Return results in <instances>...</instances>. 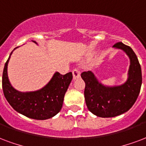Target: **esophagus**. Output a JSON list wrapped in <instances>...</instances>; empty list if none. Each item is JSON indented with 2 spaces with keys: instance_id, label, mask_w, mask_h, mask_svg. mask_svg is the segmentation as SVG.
<instances>
[{
  "instance_id": "34e87169",
  "label": "esophagus",
  "mask_w": 146,
  "mask_h": 146,
  "mask_svg": "<svg viewBox=\"0 0 146 146\" xmlns=\"http://www.w3.org/2000/svg\"><path fill=\"white\" fill-rule=\"evenodd\" d=\"M72 74H73V79L76 80L78 79V78H80V75H81V72L80 71H78V69H74L72 71Z\"/></svg>"
}]
</instances>
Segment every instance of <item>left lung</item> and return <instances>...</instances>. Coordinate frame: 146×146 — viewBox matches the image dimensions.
<instances>
[{
	"instance_id": "1",
	"label": "left lung",
	"mask_w": 146,
	"mask_h": 146,
	"mask_svg": "<svg viewBox=\"0 0 146 146\" xmlns=\"http://www.w3.org/2000/svg\"><path fill=\"white\" fill-rule=\"evenodd\" d=\"M113 48L125 51L130 59L128 78L124 84L106 86L91 71L81 74L85 82L86 106L92 113L102 118L115 117L128 111L135 102L142 85L141 66L133 50L122 42L116 43Z\"/></svg>"
}]
</instances>
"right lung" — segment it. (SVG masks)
I'll use <instances>...</instances> for the list:
<instances>
[{
    "instance_id": "1",
    "label": "right lung",
    "mask_w": 146,
    "mask_h": 146,
    "mask_svg": "<svg viewBox=\"0 0 146 146\" xmlns=\"http://www.w3.org/2000/svg\"><path fill=\"white\" fill-rule=\"evenodd\" d=\"M33 42L37 44L34 40ZM12 52L5 63L2 76V87L7 101L15 111L27 118L45 120L54 117L61 111L64 95L73 78L72 73L63 75L55 72L50 82L42 88L21 92L13 88L7 76V64Z\"/></svg>"
}]
</instances>
